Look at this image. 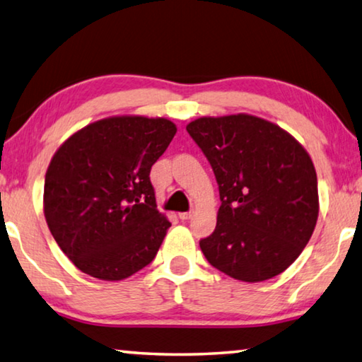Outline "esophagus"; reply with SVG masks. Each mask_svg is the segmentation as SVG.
<instances>
[{
    "label": "esophagus",
    "instance_id": "obj_1",
    "mask_svg": "<svg viewBox=\"0 0 362 362\" xmlns=\"http://www.w3.org/2000/svg\"><path fill=\"white\" fill-rule=\"evenodd\" d=\"M192 217H193V212H180L179 214L180 220H189Z\"/></svg>",
    "mask_w": 362,
    "mask_h": 362
}]
</instances>
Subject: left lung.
<instances>
[{
    "instance_id": "obj_1",
    "label": "left lung",
    "mask_w": 362,
    "mask_h": 362,
    "mask_svg": "<svg viewBox=\"0 0 362 362\" xmlns=\"http://www.w3.org/2000/svg\"><path fill=\"white\" fill-rule=\"evenodd\" d=\"M209 161L222 204L207 262L228 276L260 283L296 262L316 226L317 179L291 134L250 115L198 118L187 126Z\"/></svg>"
}]
</instances>
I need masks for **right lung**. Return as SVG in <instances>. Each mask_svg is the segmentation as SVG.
I'll list each match as a JSON object with an SVG mask.
<instances>
[{
    "label": "right lung",
    "instance_id": "right-lung-1",
    "mask_svg": "<svg viewBox=\"0 0 362 362\" xmlns=\"http://www.w3.org/2000/svg\"><path fill=\"white\" fill-rule=\"evenodd\" d=\"M175 132L164 118L113 116L83 127L56 151L45 217L83 273L119 281L156 257L170 223L156 209L150 170Z\"/></svg>",
    "mask_w": 362,
    "mask_h": 362
}]
</instances>
